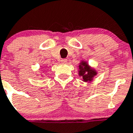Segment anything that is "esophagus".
I'll return each instance as SVG.
<instances>
[{"label": "esophagus", "mask_w": 133, "mask_h": 133, "mask_svg": "<svg viewBox=\"0 0 133 133\" xmlns=\"http://www.w3.org/2000/svg\"><path fill=\"white\" fill-rule=\"evenodd\" d=\"M66 62H67V59H62L61 60V62H62V63H66Z\"/></svg>", "instance_id": "1"}]
</instances>
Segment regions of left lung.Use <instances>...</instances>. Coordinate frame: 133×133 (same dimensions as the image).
<instances>
[{
	"instance_id": "left-lung-1",
	"label": "left lung",
	"mask_w": 133,
	"mask_h": 133,
	"mask_svg": "<svg viewBox=\"0 0 133 133\" xmlns=\"http://www.w3.org/2000/svg\"><path fill=\"white\" fill-rule=\"evenodd\" d=\"M78 74L79 77H82L83 82H92L98 73L95 69L90 66L86 61L82 60L79 64Z\"/></svg>"
}]
</instances>
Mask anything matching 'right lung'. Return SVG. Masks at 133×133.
Here are the masks:
<instances>
[{"label": "right lung", "instance_id": "1", "mask_svg": "<svg viewBox=\"0 0 133 133\" xmlns=\"http://www.w3.org/2000/svg\"><path fill=\"white\" fill-rule=\"evenodd\" d=\"M41 76H42V77H43V75H41Z\"/></svg>", "mask_w": 133, "mask_h": 133}]
</instances>
